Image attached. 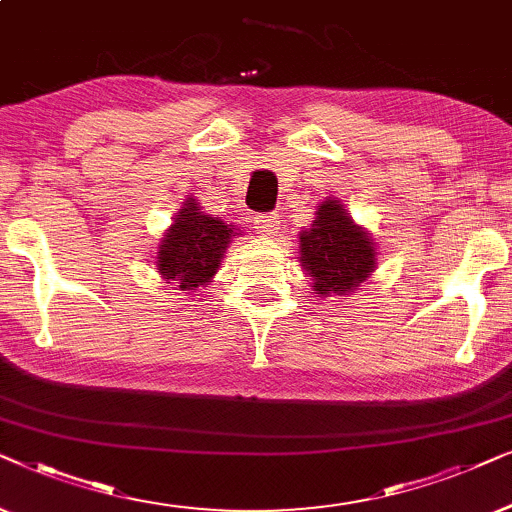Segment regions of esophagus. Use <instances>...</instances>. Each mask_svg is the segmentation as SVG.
Returning <instances> with one entry per match:
<instances>
[{"label":"esophagus","instance_id":"34e87169","mask_svg":"<svg viewBox=\"0 0 512 512\" xmlns=\"http://www.w3.org/2000/svg\"><path fill=\"white\" fill-rule=\"evenodd\" d=\"M283 227V217L278 213H262L255 215V229L264 236H276L278 229Z\"/></svg>","mask_w":512,"mask_h":512}]
</instances>
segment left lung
I'll use <instances>...</instances> for the list:
<instances>
[{
	"label": "left lung",
	"mask_w": 512,
	"mask_h": 512,
	"mask_svg": "<svg viewBox=\"0 0 512 512\" xmlns=\"http://www.w3.org/2000/svg\"><path fill=\"white\" fill-rule=\"evenodd\" d=\"M299 262L313 276L316 295H346L358 290L374 271V245L351 222L342 203L327 199L318 206L311 229L299 234Z\"/></svg>",
	"instance_id": "1"
}]
</instances>
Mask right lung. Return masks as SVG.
I'll return each instance as SVG.
<instances>
[{
  "label": "right lung",
  "mask_w": 512,
  "mask_h": 512,
  "mask_svg": "<svg viewBox=\"0 0 512 512\" xmlns=\"http://www.w3.org/2000/svg\"><path fill=\"white\" fill-rule=\"evenodd\" d=\"M234 234L231 224L203 215L196 201L185 203L159 248L156 257L159 274L166 281H175L180 290L208 285Z\"/></svg>",
  "instance_id": "right-lung-1"
}]
</instances>
